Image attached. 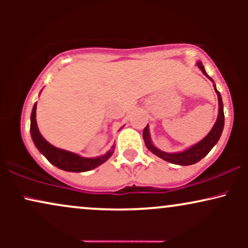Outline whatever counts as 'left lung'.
I'll use <instances>...</instances> for the list:
<instances>
[{"label": "left lung", "instance_id": "obj_1", "mask_svg": "<svg viewBox=\"0 0 248 248\" xmlns=\"http://www.w3.org/2000/svg\"><path fill=\"white\" fill-rule=\"evenodd\" d=\"M198 67L202 70V72L205 75L207 78L211 79V77L207 76L205 69H204L203 64L201 62H197ZM213 81V80H212ZM215 86V85H213ZM215 91L218 95V101H219V114L217 118V121H216L215 126L212 127L211 132H210L205 138L203 139L201 142H198L197 144L192 146L189 149L184 150L182 153H173V154H168L164 152H161L160 149H157L156 147L153 146L152 141H150V136H149V129H148V126L143 129V140L144 143L148 149L150 150L153 154H155L156 156L161 157L162 160H166L167 162H170V163L173 164H179V166H190V164L197 163L198 161H201L204 156H206L209 154L210 150L212 149L213 147L216 146L219 138H220L221 133H223V128H224V109H223V101H221V96L220 93L218 92L217 88L215 86Z\"/></svg>", "mask_w": 248, "mask_h": 248}]
</instances>
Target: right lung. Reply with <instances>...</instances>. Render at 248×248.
I'll return each instance as SVG.
<instances>
[{"instance_id":"obj_1","label":"right lung","mask_w":248,"mask_h":248,"mask_svg":"<svg viewBox=\"0 0 248 248\" xmlns=\"http://www.w3.org/2000/svg\"><path fill=\"white\" fill-rule=\"evenodd\" d=\"M36 107L37 104L32 108V113H31V124H30V132L31 138H32L33 143L36 144L37 149L41 152L50 163L56 166L59 169L65 170V171H72V172H82L92 170L100 164L106 162L110 155L113 154V150L105 154L104 156L96 158H85L81 156L77 155V154L66 152V150L59 149L56 148L45 140L44 138L39 133L38 127H37L36 122Z\"/></svg>"}]
</instances>
